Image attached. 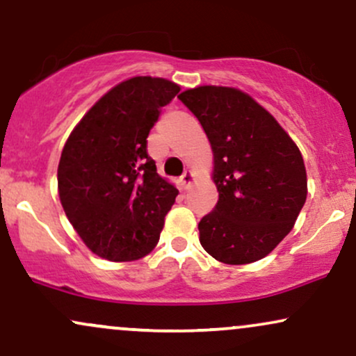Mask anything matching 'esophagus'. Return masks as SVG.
<instances>
[{
  "mask_svg": "<svg viewBox=\"0 0 356 356\" xmlns=\"http://www.w3.org/2000/svg\"><path fill=\"white\" fill-rule=\"evenodd\" d=\"M192 182H194V175H192L191 170H186V172L181 175L182 189H189V187L192 186Z\"/></svg>",
  "mask_w": 356,
  "mask_h": 356,
  "instance_id": "1",
  "label": "esophagus"
}]
</instances>
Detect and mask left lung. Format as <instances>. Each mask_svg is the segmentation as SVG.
I'll list each match as a JSON object with an SVG mask.
<instances>
[{
  "mask_svg": "<svg viewBox=\"0 0 356 356\" xmlns=\"http://www.w3.org/2000/svg\"><path fill=\"white\" fill-rule=\"evenodd\" d=\"M179 99L213 152L219 200L199 222L204 250L219 262L264 259L284 241L307 199L302 154L270 113L234 88L200 86Z\"/></svg>",
  "mask_w": 356,
  "mask_h": 356,
  "instance_id": "obj_1",
  "label": "left lung"
}]
</instances>
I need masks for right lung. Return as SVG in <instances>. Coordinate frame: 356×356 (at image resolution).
<instances>
[{
  "mask_svg": "<svg viewBox=\"0 0 356 356\" xmlns=\"http://www.w3.org/2000/svg\"><path fill=\"white\" fill-rule=\"evenodd\" d=\"M179 91L161 78L124 81L88 111L64 144L59 199L79 237L102 259H143L159 242L179 191L157 174L147 136Z\"/></svg>",
  "mask_w": 356,
  "mask_h": 356,
  "instance_id": "1",
  "label": "right lung"
}]
</instances>
